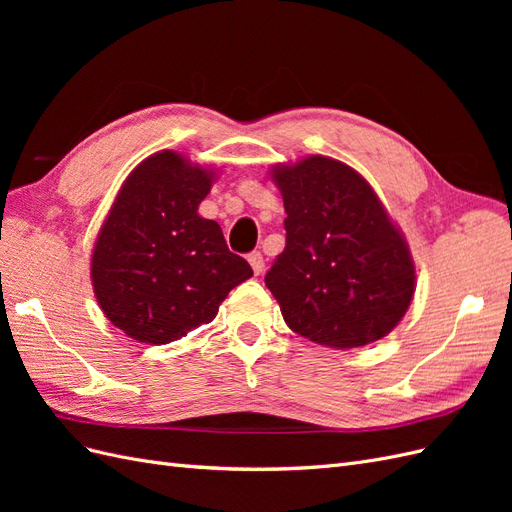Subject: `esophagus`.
Segmentation results:
<instances>
[{"instance_id":"esophagus-1","label":"esophagus","mask_w":512,"mask_h":512,"mask_svg":"<svg viewBox=\"0 0 512 512\" xmlns=\"http://www.w3.org/2000/svg\"><path fill=\"white\" fill-rule=\"evenodd\" d=\"M247 260H250V265H252L256 275H260L262 271H265V258H262L260 252H252L250 256H247Z\"/></svg>"}]
</instances>
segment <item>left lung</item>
I'll return each instance as SVG.
<instances>
[{"mask_svg": "<svg viewBox=\"0 0 512 512\" xmlns=\"http://www.w3.org/2000/svg\"><path fill=\"white\" fill-rule=\"evenodd\" d=\"M286 247L265 284L288 327L337 350L389 335L416 288L410 247L371 185L348 164L309 156L277 164Z\"/></svg>", "mask_w": 512, "mask_h": 512, "instance_id": "left-lung-1", "label": "left lung"}]
</instances>
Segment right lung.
Instances as JSON below:
<instances>
[{"label":"right lung","mask_w":512,"mask_h":512,"mask_svg":"<svg viewBox=\"0 0 512 512\" xmlns=\"http://www.w3.org/2000/svg\"><path fill=\"white\" fill-rule=\"evenodd\" d=\"M215 173L158 151L123 181L91 254L104 316L143 344H170L215 318L252 267L198 215Z\"/></svg>","instance_id":"1"}]
</instances>
